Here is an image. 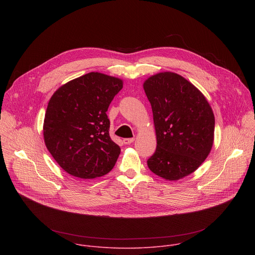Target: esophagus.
<instances>
[{
    "instance_id": "1",
    "label": "esophagus",
    "mask_w": 255,
    "mask_h": 255,
    "mask_svg": "<svg viewBox=\"0 0 255 255\" xmlns=\"http://www.w3.org/2000/svg\"><path fill=\"white\" fill-rule=\"evenodd\" d=\"M134 140H135L134 138H125V139H123V142L125 144H131L134 142Z\"/></svg>"
}]
</instances>
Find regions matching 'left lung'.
<instances>
[{"mask_svg": "<svg viewBox=\"0 0 255 255\" xmlns=\"http://www.w3.org/2000/svg\"><path fill=\"white\" fill-rule=\"evenodd\" d=\"M150 102L157 146L149 169L168 180L194 172L211 151L215 118L204 95L173 72H160L143 85Z\"/></svg>", "mask_w": 255, "mask_h": 255, "instance_id": "1", "label": "left lung"}]
</instances>
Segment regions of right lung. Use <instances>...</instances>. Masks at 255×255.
<instances>
[{
	"label": "right lung",
	"mask_w": 255,
	"mask_h": 255,
	"mask_svg": "<svg viewBox=\"0 0 255 255\" xmlns=\"http://www.w3.org/2000/svg\"><path fill=\"white\" fill-rule=\"evenodd\" d=\"M123 82L90 72L60 87L45 113V145L56 162L69 174L95 178L114 167L120 147L110 137L106 112Z\"/></svg>",
	"instance_id": "obj_1"
}]
</instances>
